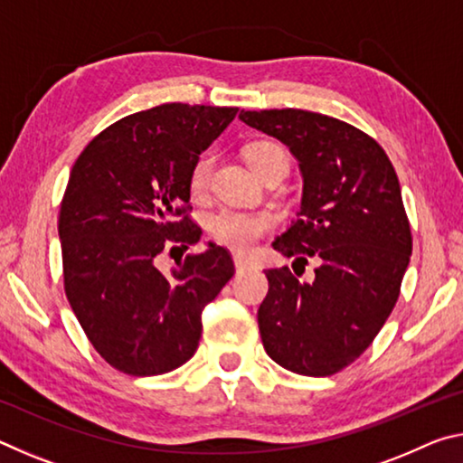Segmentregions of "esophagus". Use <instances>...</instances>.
Wrapping results in <instances>:
<instances>
[{
	"mask_svg": "<svg viewBox=\"0 0 463 463\" xmlns=\"http://www.w3.org/2000/svg\"><path fill=\"white\" fill-rule=\"evenodd\" d=\"M232 261H234V268H237V271H242V269L253 268V261H250L249 257H245V255H234V257H232Z\"/></svg>",
	"mask_w": 463,
	"mask_h": 463,
	"instance_id": "esophagus-1",
	"label": "esophagus"
}]
</instances>
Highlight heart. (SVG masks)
Here are the masks:
<instances>
[{
	"label": "heart",
	"instance_id": "heart-1",
	"mask_svg": "<svg viewBox=\"0 0 463 463\" xmlns=\"http://www.w3.org/2000/svg\"><path fill=\"white\" fill-rule=\"evenodd\" d=\"M245 156L249 161L250 169L257 175H261L265 169L278 161H288L284 148L276 143H253L245 148ZM214 159L210 155L200 156L195 161L190 175V185L194 192L206 190L210 182V174H213ZM210 232L213 237L222 242V245L237 249V250H249L250 247L260 241L265 232L271 231L273 218L265 213H237V210H221V213L210 218Z\"/></svg>",
	"mask_w": 463,
	"mask_h": 463
}]
</instances>
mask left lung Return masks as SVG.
<instances>
[{
    "mask_svg": "<svg viewBox=\"0 0 463 463\" xmlns=\"http://www.w3.org/2000/svg\"><path fill=\"white\" fill-rule=\"evenodd\" d=\"M239 118L284 143L304 179L300 213L273 249L294 263L317 261L312 281L265 269L263 347L289 372L336 373L380 333L409 268L412 237L396 171L372 137L331 116L286 108L241 109Z\"/></svg>",
    "mask_w": 463,
    "mask_h": 463,
    "instance_id": "8db88e82",
    "label": "left lung"
}]
</instances>
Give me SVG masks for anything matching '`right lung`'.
<instances>
[{"mask_svg":"<svg viewBox=\"0 0 463 463\" xmlns=\"http://www.w3.org/2000/svg\"><path fill=\"white\" fill-rule=\"evenodd\" d=\"M239 108L163 104L114 122L85 146L61 202L65 294L93 347L130 375L184 365L202 335V310L234 265L208 242L169 273L163 249L200 241L185 216L200 153Z\"/></svg>","mask_w":463,"mask_h":463,"instance_id":"right-lung-1","label":"right lung"}]
</instances>
